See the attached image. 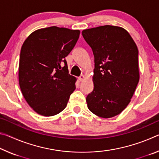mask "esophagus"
Instances as JSON below:
<instances>
[{
  "label": "esophagus",
  "mask_w": 159,
  "mask_h": 159,
  "mask_svg": "<svg viewBox=\"0 0 159 159\" xmlns=\"http://www.w3.org/2000/svg\"><path fill=\"white\" fill-rule=\"evenodd\" d=\"M84 79H85V76H83V75H81V76H80L79 77V80H80V81H83Z\"/></svg>",
  "instance_id": "obj_1"
}]
</instances>
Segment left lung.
Wrapping results in <instances>:
<instances>
[{"label":"left lung","instance_id":"8db88e82","mask_svg":"<svg viewBox=\"0 0 159 159\" xmlns=\"http://www.w3.org/2000/svg\"><path fill=\"white\" fill-rule=\"evenodd\" d=\"M82 35L95 57L94 88L86 98L88 108L98 116L114 117L128 105L139 82L138 47L120 26L84 29Z\"/></svg>","mask_w":159,"mask_h":159}]
</instances>
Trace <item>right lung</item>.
I'll return each mask as SVG.
<instances>
[{
    "label": "right lung",
    "instance_id": "1",
    "mask_svg": "<svg viewBox=\"0 0 159 159\" xmlns=\"http://www.w3.org/2000/svg\"><path fill=\"white\" fill-rule=\"evenodd\" d=\"M80 31L50 27L29 35L21 48L19 83L34 111L52 116L65 109L76 89V78L69 74L65 57L73 49Z\"/></svg>",
    "mask_w": 159,
    "mask_h": 159
}]
</instances>
